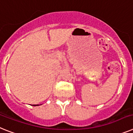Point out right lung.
I'll use <instances>...</instances> for the list:
<instances>
[{"mask_svg": "<svg viewBox=\"0 0 133 133\" xmlns=\"http://www.w3.org/2000/svg\"><path fill=\"white\" fill-rule=\"evenodd\" d=\"M34 105V106H36V105Z\"/></svg>", "mask_w": 133, "mask_h": 133, "instance_id": "right-lung-1", "label": "right lung"}]
</instances>
